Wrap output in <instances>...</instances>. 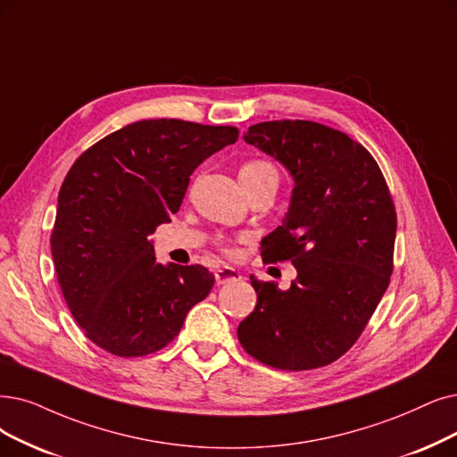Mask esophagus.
<instances>
[{
    "label": "esophagus",
    "mask_w": 457,
    "mask_h": 457,
    "mask_svg": "<svg viewBox=\"0 0 457 457\" xmlns=\"http://www.w3.org/2000/svg\"><path fill=\"white\" fill-rule=\"evenodd\" d=\"M238 279H242V271L232 268V266H221V268L215 270V281H217V285H225V283L238 281Z\"/></svg>",
    "instance_id": "esophagus-1"
}]
</instances>
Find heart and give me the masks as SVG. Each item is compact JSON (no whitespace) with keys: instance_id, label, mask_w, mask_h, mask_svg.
Masks as SVG:
<instances>
[{"instance_id":"heart-1","label":"heart","mask_w":457,"mask_h":457,"mask_svg":"<svg viewBox=\"0 0 457 457\" xmlns=\"http://www.w3.org/2000/svg\"><path fill=\"white\" fill-rule=\"evenodd\" d=\"M264 174H271V176H278V170L273 169V165L266 161H247L245 165L240 169V176H264Z\"/></svg>"}]
</instances>
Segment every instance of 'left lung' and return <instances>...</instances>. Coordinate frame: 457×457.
<instances>
[{
	"instance_id": "8db88e82",
	"label": "left lung",
	"mask_w": 457,
	"mask_h": 457,
	"mask_svg": "<svg viewBox=\"0 0 457 457\" xmlns=\"http://www.w3.org/2000/svg\"><path fill=\"white\" fill-rule=\"evenodd\" d=\"M244 140L287 169L295 189L281 227L262 238L268 262L290 259L288 288L251 276L257 305L238 326L266 366H328L360 337L390 283L397 219L371 154L315 121L251 125Z\"/></svg>"
}]
</instances>
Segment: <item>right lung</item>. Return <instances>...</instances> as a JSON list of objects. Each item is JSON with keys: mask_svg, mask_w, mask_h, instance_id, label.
<instances>
[{"mask_svg": "<svg viewBox=\"0 0 457 457\" xmlns=\"http://www.w3.org/2000/svg\"><path fill=\"white\" fill-rule=\"evenodd\" d=\"M236 127L144 120L84 152L67 172L52 230L63 298L101 349L131 358L167 346L215 283L204 266L161 264L148 236L170 223L195 169Z\"/></svg>", "mask_w": 457, "mask_h": 457, "instance_id": "add662e5", "label": "right lung"}]
</instances>
